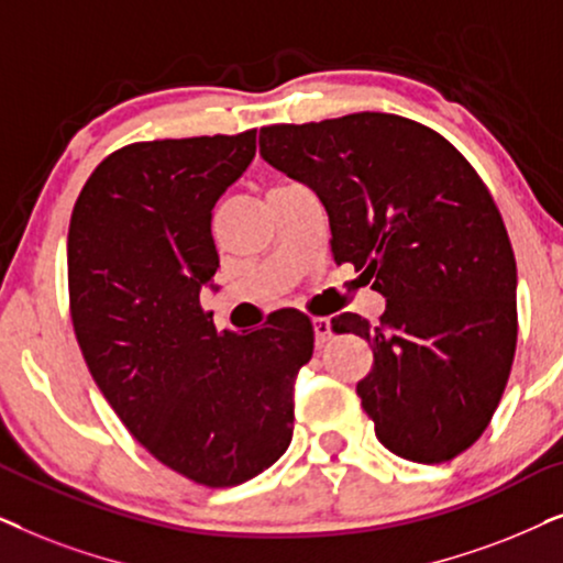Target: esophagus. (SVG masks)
I'll list each match as a JSON object with an SVG mask.
<instances>
[{"mask_svg":"<svg viewBox=\"0 0 563 563\" xmlns=\"http://www.w3.org/2000/svg\"><path fill=\"white\" fill-rule=\"evenodd\" d=\"M313 336H317V347H324V344L332 340V324H329V319H313Z\"/></svg>","mask_w":563,"mask_h":563,"instance_id":"esophagus-1","label":"esophagus"}]
</instances>
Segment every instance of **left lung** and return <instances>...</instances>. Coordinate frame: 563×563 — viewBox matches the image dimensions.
I'll return each instance as SVG.
<instances>
[{
  "mask_svg": "<svg viewBox=\"0 0 563 563\" xmlns=\"http://www.w3.org/2000/svg\"><path fill=\"white\" fill-rule=\"evenodd\" d=\"M260 154L317 190L334 262L386 296L378 324L332 319L373 350L357 396L376 438L415 463L468 451L517 344L515 252L489 187L451 141L391 112L265 125Z\"/></svg>",
  "mask_w": 563,
  "mask_h": 563,
  "instance_id": "1",
  "label": "left lung"
}]
</instances>
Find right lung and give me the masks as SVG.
Masks as SVG:
<instances>
[{
	"instance_id": "add662e5",
	"label": "right lung",
	"mask_w": 563,
	"mask_h": 563,
	"mask_svg": "<svg viewBox=\"0 0 563 563\" xmlns=\"http://www.w3.org/2000/svg\"><path fill=\"white\" fill-rule=\"evenodd\" d=\"M254 152L257 129L118 148L81 187L66 244L71 324L95 384L156 461L208 489L250 482L286 453L294 378L313 355L301 311L219 334L200 306L219 267L213 206Z\"/></svg>"
}]
</instances>
